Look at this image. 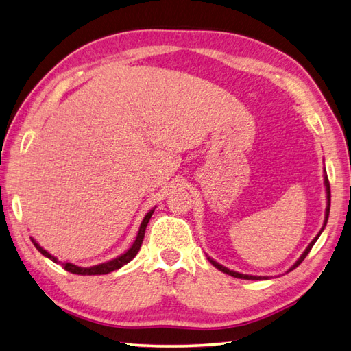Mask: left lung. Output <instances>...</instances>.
Masks as SVG:
<instances>
[{"instance_id": "left-lung-1", "label": "left lung", "mask_w": 351, "mask_h": 351, "mask_svg": "<svg viewBox=\"0 0 351 351\" xmlns=\"http://www.w3.org/2000/svg\"><path fill=\"white\" fill-rule=\"evenodd\" d=\"M324 185H326V193H327V208H326V220H324V225H323V228H322V230H319L318 232V235L314 238V240L311 241V244L308 245L306 247V250L303 252V255L295 261V264L289 268L288 271H291V270H294L295 267H299L300 264H302V261L306 258V255L308 253L311 252V249H312V245L315 244V241L318 240V237H319V234L323 232V229L326 228V223H327V219H329V213H330V184H329V180H327V175H324ZM208 261H210V263L215 267V268H219L220 271H223V273H226V274H229V276H234V278H238V279H247V280H261V279H268L267 276H252V274H241V273H237V271H234V270H229V268H226V267H223L221 264H219V263H215L214 259H211V258H208Z\"/></svg>"}]
</instances>
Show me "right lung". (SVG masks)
I'll use <instances>...</instances> for the list:
<instances>
[{
	"label": "right lung",
	"mask_w": 351,
	"mask_h": 351,
	"mask_svg": "<svg viewBox=\"0 0 351 351\" xmlns=\"http://www.w3.org/2000/svg\"><path fill=\"white\" fill-rule=\"evenodd\" d=\"M154 211H155V210H151V211H149V213L145 215V219H143V221H141V225H140L138 234H137V237H136V241H134L131 247H130L128 250H126L125 253H122L121 256L111 259V261H108V263H104V264H99V265H93V267H78V265H73V264H71V263H63L62 265L64 267V270H66V271H71V273H73V274H83V276L108 274V273H111V271L119 270V268L123 267L125 264H128L130 261L137 255L140 247H141V243H143V238H145L146 226H147L149 220H151ZM32 241H33V244L36 245V249L39 250L43 256L49 258L51 261H54V263H57V264L60 263V261H57L56 256H52L51 253H48L43 247H40V245L36 243L34 238H32Z\"/></svg>",
	"instance_id": "right-lung-1"
}]
</instances>
